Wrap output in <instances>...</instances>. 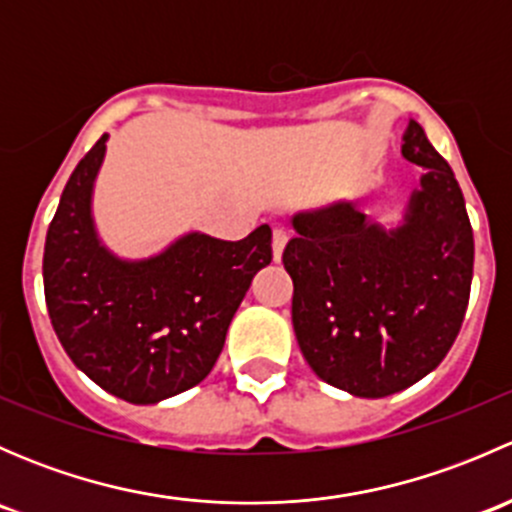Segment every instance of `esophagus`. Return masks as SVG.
Segmentation results:
<instances>
[{"mask_svg": "<svg viewBox=\"0 0 512 512\" xmlns=\"http://www.w3.org/2000/svg\"><path fill=\"white\" fill-rule=\"evenodd\" d=\"M287 240H289V232L285 227H275V232H272V252H275V260H280L282 257Z\"/></svg>", "mask_w": 512, "mask_h": 512, "instance_id": "esophagus-1", "label": "esophagus"}]
</instances>
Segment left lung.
<instances>
[{
	"instance_id": "left-lung-1",
	"label": "left lung",
	"mask_w": 512,
	"mask_h": 512,
	"mask_svg": "<svg viewBox=\"0 0 512 512\" xmlns=\"http://www.w3.org/2000/svg\"><path fill=\"white\" fill-rule=\"evenodd\" d=\"M421 165L404 223H371L354 203L297 213L282 262L292 324L314 374L384 399L431 374L461 332L473 280V230L451 165L409 121L401 146Z\"/></svg>"
}]
</instances>
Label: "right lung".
<instances>
[{"label":"right lung","instance_id":"1","mask_svg":"<svg viewBox=\"0 0 512 512\" xmlns=\"http://www.w3.org/2000/svg\"><path fill=\"white\" fill-rule=\"evenodd\" d=\"M106 141L79 160L46 232V309L91 381L128 404H158L213 371L252 277L272 262V230L237 242L188 232L146 260L116 257L91 215Z\"/></svg>","mask_w":512,"mask_h":512}]
</instances>
